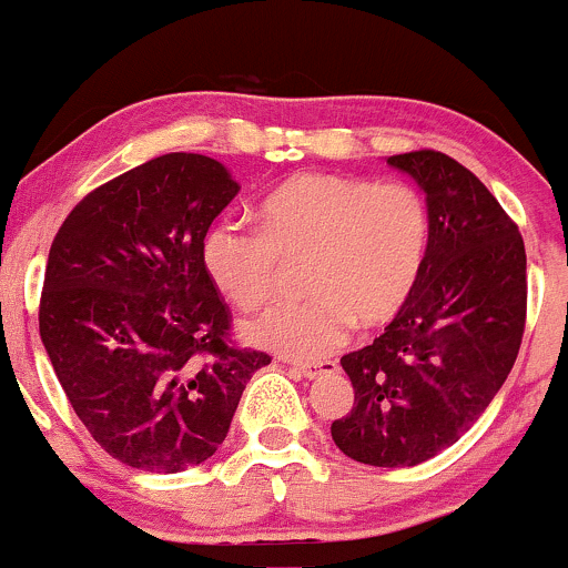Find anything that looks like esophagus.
Wrapping results in <instances>:
<instances>
[{
	"label": "esophagus",
	"instance_id": "esophagus-1",
	"mask_svg": "<svg viewBox=\"0 0 568 568\" xmlns=\"http://www.w3.org/2000/svg\"><path fill=\"white\" fill-rule=\"evenodd\" d=\"M295 369L305 378H318V375H327V373H335L337 369V362L333 359H322V362H297Z\"/></svg>",
	"mask_w": 568,
	"mask_h": 568
}]
</instances>
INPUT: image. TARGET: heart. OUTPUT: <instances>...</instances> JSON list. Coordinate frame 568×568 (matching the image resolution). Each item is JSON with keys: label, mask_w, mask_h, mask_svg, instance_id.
<instances>
[{"label": "heart", "mask_w": 568, "mask_h": 568, "mask_svg": "<svg viewBox=\"0 0 568 568\" xmlns=\"http://www.w3.org/2000/svg\"><path fill=\"white\" fill-rule=\"evenodd\" d=\"M432 246L429 203L407 182L305 171L260 203V227L220 220L203 239V265L239 308L273 301L284 265H305V303L278 305L246 324L254 346L318 359L354 322L384 327L416 295Z\"/></svg>", "instance_id": "obj_1"}]
</instances>
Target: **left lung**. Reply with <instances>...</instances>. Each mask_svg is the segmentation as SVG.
Listing matches in <instances>:
<instances>
[{"mask_svg": "<svg viewBox=\"0 0 568 568\" xmlns=\"http://www.w3.org/2000/svg\"><path fill=\"white\" fill-rule=\"evenodd\" d=\"M388 165L426 193L429 260L403 314L341 359L354 407L329 432L354 462L416 467L469 432L515 365L526 329V246L486 184L445 152H405Z\"/></svg>", "mask_w": 568, "mask_h": 568, "instance_id": "8db88e82", "label": "left lung"}]
</instances>
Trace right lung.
Segmentation results:
<instances>
[{
    "label": "right lung",
    "instance_id": "1",
    "mask_svg": "<svg viewBox=\"0 0 568 568\" xmlns=\"http://www.w3.org/2000/svg\"><path fill=\"white\" fill-rule=\"evenodd\" d=\"M241 184L169 152L91 190L55 233L40 335L91 437L144 473L206 462L271 356L235 346L203 239Z\"/></svg>",
    "mask_w": 568,
    "mask_h": 568
}]
</instances>
